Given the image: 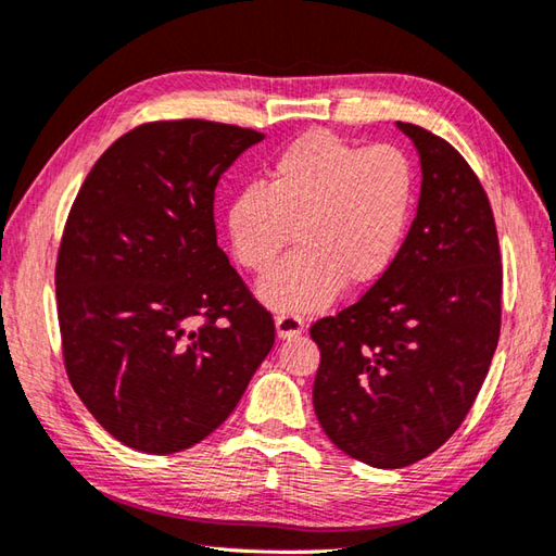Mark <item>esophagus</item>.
Segmentation results:
<instances>
[{
    "mask_svg": "<svg viewBox=\"0 0 556 556\" xmlns=\"http://www.w3.org/2000/svg\"><path fill=\"white\" fill-rule=\"evenodd\" d=\"M275 328H277L279 340H293V337H299L303 332V320L299 318V315L281 313V315H277Z\"/></svg>",
    "mask_w": 556,
    "mask_h": 556,
    "instance_id": "obj_1",
    "label": "esophagus"
}]
</instances>
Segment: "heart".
Returning a JSON list of instances; mask_svg holds the SVG:
<instances>
[{"instance_id":"heart-1","label":"heart","mask_w":556,"mask_h":556,"mask_svg":"<svg viewBox=\"0 0 556 556\" xmlns=\"http://www.w3.org/2000/svg\"><path fill=\"white\" fill-rule=\"evenodd\" d=\"M415 176L400 149L358 147L325 129L299 137L269 163L260 185L226 206L238 263L263 275L287 245L285 265L260 281L257 296L277 313H313L337 293L386 275L405 238Z\"/></svg>"}]
</instances>
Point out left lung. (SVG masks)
Segmentation results:
<instances>
[{
    "label": "left lung",
    "mask_w": 556,
    "mask_h": 556,
    "mask_svg": "<svg viewBox=\"0 0 556 556\" xmlns=\"http://www.w3.org/2000/svg\"><path fill=\"white\" fill-rule=\"evenodd\" d=\"M397 127L419 151L415 222L386 275L311 328L323 431L346 455L386 470L427 458L470 412L496 352L504 281L480 178L445 139Z\"/></svg>",
    "instance_id": "obj_1"
}]
</instances>
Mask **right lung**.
I'll use <instances>...</instances> for the list:
<instances>
[{
  "label": "right lung",
  "instance_id": "1",
  "mask_svg": "<svg viewBox=\"0 0 556 556\" xmlns=\"http://www.w3.org/2000/svg\"><path fill=\"white\" fill-rule=\"evenodd\" d=\"M263 139L210 119L139 125L72 204L54 267L64 368L129 448L168 455L210 437L275 344L214 226L216 182Z\"/></svg>",
  "mask_w": 556,
  "mask_h": 556
}]
</instances>
